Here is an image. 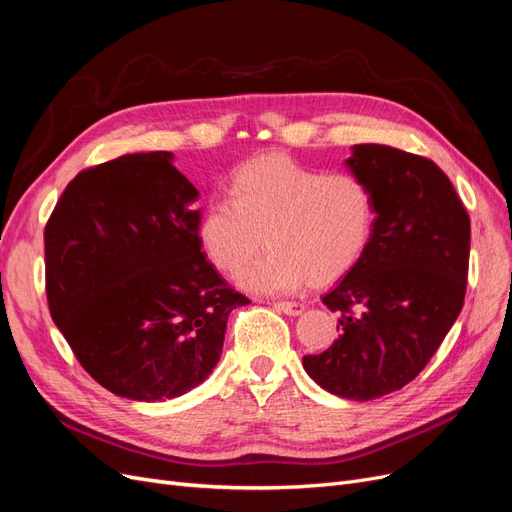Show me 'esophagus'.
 <instances>
[{"mask_svg":"<svg viewBox=\"0 0 512 512\" xmlns=\"http://www.w3.org/2000/svg\"><path fill=\"white\" fill-rule=\"evenodd\" d=\"M275 309L277 312H284L288 316H299L303 314V303H297V301H277L275 303Z\"/></svg>","mask_w":512,"mask_h":512,"instance_id":"esophagus-1","label":"esophagus"}]
</instances>
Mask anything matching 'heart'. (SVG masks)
Masks as SVG:
<instances>
[{
  "label": "heart",
  "instance_id": "b5f03b06",
  "mask_svg": "<svg viewBox=\"0 0 512 512\" xmlns=\"http://www.w3.org/2000/svg\"><path fill=\"white\" fill-rule=\"evenodd\" d=\"M230 198H211L198 239L211 265L239 275L254 256L271 252L241 275L254 292H292L342 280L365 256L376 226L369 183L354 173H324L280 153L239 164Z\"/></svg>",
  "mask_w": 512,
  "mask_h": 512
}]
</instances>
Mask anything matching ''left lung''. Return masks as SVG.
Here are the masks:
<instances>
[{"mask_svg": "<svg viewBox=\"0 0 512 512\" xmlns=\"http://www.w3.org/2000/svg\"><path fill=\"white\" fill-rule=\"evenodd\" d=\"M346 166L369 183V247L322 303L339 337L303 367L324 391L369 401L412 382L451 331L466 297L470 218L451 179L423 156L354 145Z\"/></svg>", "mask_w": 512, "mask_h": 512, "instance_id": "8db88e82", "label": "left lung"}]
</instances>
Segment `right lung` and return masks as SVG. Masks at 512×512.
I'll list each match as a JSON object with an SVG mask.
<instances>
[{
  "label": "right lung",
  "mask_w": 512,
  "mask_h": 512,
  "mask_svg": "<svg viewBox=\"0 0 512 512\" xmlns=\"http://www.w3.org/2000/svg\"><path fill=\"white\" fill-rule=\"evenodd\" d=\"M194 185L170 151L81 170L44 228L46 299L87 374L136 401L188 393L247 305L200 250Z\"/></svg>",
  "instance_id": "right-lung-1"
}]
</instances>
